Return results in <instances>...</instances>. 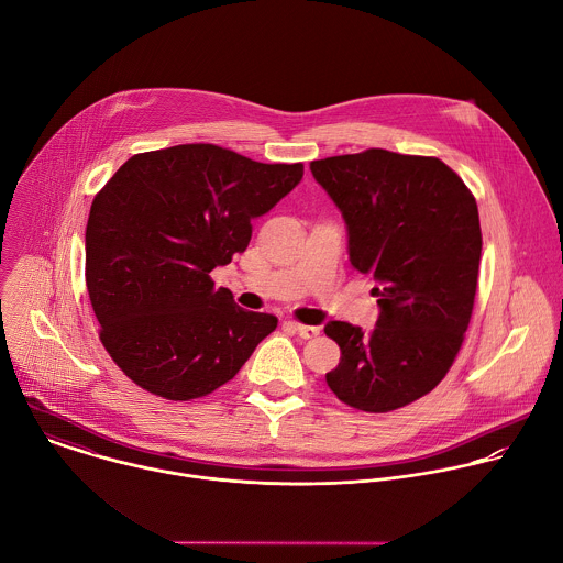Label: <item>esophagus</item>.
I'll use <instances>...</instances> for the list:
<instances>
[{"label": "esophagus", "mask_w": 563, "mask_h": 563, "mask_svg": "<svg viewBox=\"0 0 563 563\" xmlns=\"http://www.w3.org/2000/svg\"><path fill=\"white\" fill-rule=\"evenodd\" d=\"M289 327L302 338V340H313L320 335L318 327H309V324H298V322H289Z\"/></svg>", "instance_id": "1"}]
</instances>
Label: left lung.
<instances>
[{"label": "left lung", "instance_id": "1", "mask_svg": "<svg viewBox=\"0 0 563 563\" xmlns=\"http://www.w3.org/2000/svg\"><path fill=\"white\" fill-rule=\"evenodd\" d=\"M340 208L349 256L377 283L371 333L329 322L342 360L327 373L340 401L364 412L404 408L452 368L470 327L483 250L478 206L439 157L368 148L311 162Z\"/></svg>", "mask_w": 563, "mask_h": 563}]
</instances>
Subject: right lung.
Wrapping results in <instances>:
<instances>
[{"label": "right lung", "mask_w": 563, "mask_h": 563, "mask_svg": "<svg viewBox=\"0 0 563 563\" xmlns=\"http://www.w3.org/2000/svg\"><path fill=\"white\" fill-rule=\"evenodd\" d=\"M217 144L137 153L93 197L85 280L100 342L140 388L190 401L230 382L276 316L241 309L210 272L245 252L252 219L302 179Z\"/></svg>", "instance_id": "1"}]
</instances>
